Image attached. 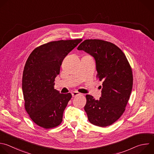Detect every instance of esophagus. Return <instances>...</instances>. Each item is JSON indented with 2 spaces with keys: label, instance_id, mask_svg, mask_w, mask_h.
<instances>
[{
  "label": "esophagus",
  "instance_id": "34e87169",
  "mask_svg": "<svg viewBox=\"0 0 154 154\" xmlns=\"http://www.w3.org/2000/svg\"><path fill=\"white\" fill-rule=\"evenodd\" d=\"M71 94H72V97H75V96H77V95H80L81 94H80V93H79V92H77V91H74V92H72L71 93Z\"/></svg>",
  "mask_w": 154,
  "mask_h": 154
}]
</instances>
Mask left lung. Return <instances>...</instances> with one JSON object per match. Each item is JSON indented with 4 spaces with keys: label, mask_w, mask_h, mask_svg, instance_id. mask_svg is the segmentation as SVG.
Returning a JSON list of instances; mask_svg holds the SVG:
<instances>
[{
    "label": "left lung",
    "mask_w": 154,
    "mask_h": 154,
    "mask_svg": "<svg viewBox=\"0 0 154 154\" xmlns=\"http://www.w3.org/2000/svg\"><path fill=\"white\" fill-rule=\"evenodd\" d=\"M92 56L96 63L97 77L103 82L101 96L95 100L86 95L84 107L91 123L106 127L123 114L133 85L132 71L123 51L112 43L87 39L77 48Z\"/></svg>",
    "instance_id": "8db88e82"
}]
</instances>
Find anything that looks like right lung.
<instances>
[{
  "mask_svg": "<svg viewBox=\"0 0 154 154\" xmlns=\"http://www.w3.org/2000/svg\"><path fill=\"white\" fill-rule=\"evenodd\" d=\"M82 39L54 41L42 45L28 57L23 72L22 91L25 108L31 119L45 129L62 122L63 111L72 97L54 89L64 58Z\"/></svg>",
  "mask_w": 154,
  "mask_h": 154,
  "instance_id": "1",
  "label": "right lung"
}]
</instances>
